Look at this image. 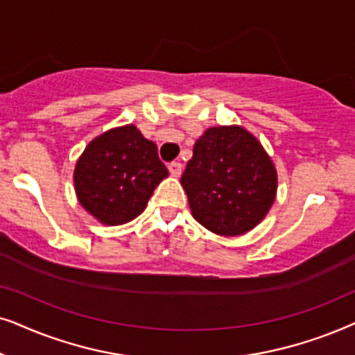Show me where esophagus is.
<instances>
[{
  "mask_svg": "<svg viewBox=\"0 0 355 355\" xmlns=\"http://www.w3.org/2000/svg\"><path fill=\"white\" fill-rule=\"evenodd\" d=\"M182 170H183V167H182L180 162H170L168 164V172L172 173L173 177H180Z\"/></svg>",
  "mask_w": 355,
  "mask_h": 355,
  "instance_id": "1",
  "label": "esophagus"
}]
</instances>
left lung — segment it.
<instances>
[{"mask_svg": "<svg viewBox=\"0 0 355 355\" xmlns=\"http://www.w3.org/2000/svg\"><path fill=\"white\" fill-rule=\"evenodd\" d=\"M180 182L193 217L217 235H240L257 227L277 190L272 160L242 126L207 128Z\"/></svg>", "mask_w": 355, "mask_h": 355, "instance_id": "8db88e82", "label": "left lung"}]
</instances>
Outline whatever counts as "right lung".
Masks as SVG:
<instances>
[{"instance_id":"right-lung-1","label":"right lung","mask_w":355,"mask_h":355,"mask_svg":"<svg viewBox=\"0 0 355 355\" xmlns=\"http://www.w3.org/2000/svg\"><path fill=\"white\" fill-rule=\"evenodd\" d=\"M167 175L153 141L126 125L87 144L76 162L74 188L89 214L105 225H120L144 211Z\"/></svg>"}]
</instances>
